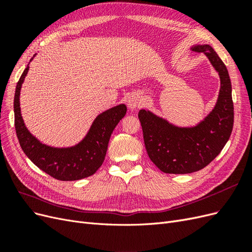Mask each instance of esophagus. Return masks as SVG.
<instances>
[{"instance_id": "34e87169", "label": "esophagus", "mask_w": 252, "mask_h": 252, "mask_svg": "<svg viewBox=\"0 0 252 252\" xmlns=\"http://www.w3.org/2000/svg\"><path fill=\"white\" fill-rule=\"evenodd\" d=\"M142 102H141V97L139 96V94H133L131 95H129L128 100H127V105H128V108L130 110H135L136 108L141 106Z\"/></svg>"}]
</instances>
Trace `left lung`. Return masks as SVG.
<instances>
[{
	"mask_svg": "<svg viewBox=\"0 0 252 252\" xmlns=\"http://www.w3.org/2000/svg\"><path fill=\"white\" fill-rule=\"evenodd\" d=\"M190 49L203 52L219 74L220 90L212 110L193 126H178L148 109L139 111L148 157L165 173L203 169L222 151L233 127L232 88L225 64L208 44H194Z\"/></svg>",
	"mask_w": 252,
	"mask_h": 252,
	"instance_id": "8db88e82",
	"label": "left lung"
}]
</instances>
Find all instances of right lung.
Here are the masks:
<instances>
[{"instance_id": "right-lung-1", "label": "right lung", "mask_w": 252, "mask_h": 252, "mask_svg": "<svg viewBox=\"0 0 252 252\" xmlns=\"http://www.w3.org/2000/svg\"><path fill=\"white\" fill-rule=\"evenodd\" d=\"M28 70L29 64L17 84L13 101L14 126L23 151L36 167L57 180L78 181L90 177L103 164L113 129L126 114V105L119 104L97 114L85 136L73 146H49L28 130L22 117L20 94Z\"/></svg>"}]
</instances>
